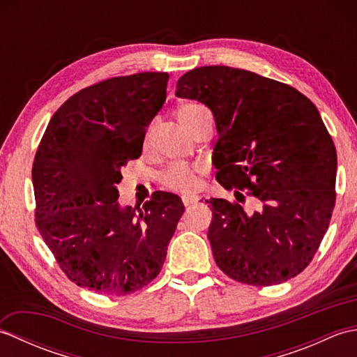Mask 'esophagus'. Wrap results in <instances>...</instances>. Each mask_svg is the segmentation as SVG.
I'll return each instance as SVG.
<instances>
[{"label": "esophagus", "mask_w": 357, "mask_h": 357, "mask_svg": "<svg viewBox=\"0 0 357 357\" xmlns=\"http://www.w3.org/2000/svg\"><path fill=\"white\" fill-rule=\"evenodd\" d=\"M183 202H184L185 207H188V206H192V204L198 202V198H196V196H192V195H185V196H183Z\"/></svg>", "instance_id": "1"}]
</instances>
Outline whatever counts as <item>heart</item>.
Here are the masks:
<instances>
[{"mask_svg": "<svg viewBox=\"0 0 357 357\" xmlns=\"http://www.w3.org/2000/svg\"><path fill=\"white\" fill-rule=\"evenodd\" d=\"M204 113H207V110L199 104H195V102L183 104L178 109L179 123L183 124L188 132H192ZM162 183L165 187L172 188L174 192L187 193L193 190L198 181H196L193 167L184 165V164H174L164 172Z\"/></svg>", "mask_w": 357, "mask_h": 357, "instance_id": "heart-1", "label": "heart"}]
</instances>
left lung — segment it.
Returning a JSON list of instances; mask_svg holds the SVG:
<instances>
[{
    "mask_svg": "<svg viewBox=\"0 0 357 357\" xmlns=\"http://www.w3.org/2000/svg\"><path fill=\"white\" fill-rule=\"evenodd\" d=\"M176 96L213 113L218 183L250 188L259 206L247 213L238 202L207 201L218 267L257 287L299 275L319 248L336 201L337 155L316 105L291 86L227 66L187 72Z\"/></svg>",
    "mask_w": 357,
    "mask_h": 357,
    "instance_id": "left-lung-1",
    "label": "left lung"
}]
</instances>
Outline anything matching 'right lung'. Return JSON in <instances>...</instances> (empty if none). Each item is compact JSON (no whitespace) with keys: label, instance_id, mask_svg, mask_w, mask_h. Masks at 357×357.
Listing matches in <instances>:
<instances>
[{"label":"right lung","instance_id":"right-lung-1","mask_svg":"<svg viewBox=\"0 0 357 357\" xmlns=\"http://www.w3.org/2000/svg\"><path fill=\"white\" fill-rule=\"evenodd\" d=\"M169 75L105 79L70 96L45 128L32 181L36 227L59 267L104 294L141 290L161 271L184 204L155 192L119 206L121 169L141 156L147 127L165 102Z\"/></svg>","mask_w":357,"mask_h":357}]
</instances>
